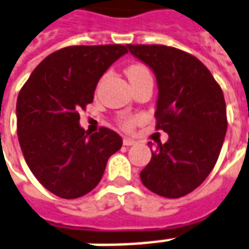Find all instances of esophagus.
I'll return each mask as SVG.
<instances>
[{
	"mask_svg": "<svg viewBox=\"0 0 249 249\" xmlns=\"http://www.w3.org/2000/svg\"><path fill=\"white\" fill-rule=\"evenodd\" d=\"M123 142H124V145L129 147V145H133V144H135L136 142H135V140H132V139H129V137H124Z\"/></svg>",
	"mask_w": 249,
	"mask_h": 249,
	"instance_id": "34e87169",
	"label": "esophagus"
}]
</instances>
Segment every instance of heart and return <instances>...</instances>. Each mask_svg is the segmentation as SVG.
Segmentation results:
<instances>
[{"instance_id": "heart-1", "label": "heart", "mask_w": 249, "mask_h": 249, "mask_svg": "<svg viewBox=\"0 0 249 249\" xmlns=\"http://www.w3.org/2000/svg\"><path fill=\"white\" fill-rule=\"evenodd\" d=\"M145 74H149L148 69L144 66V64L136 63V64H130L126 67V75L129 78V81H135L137 78H140V76L145 75ZM137 120L136 119H124L121 120V123L120 125L124 128V129H132L135 125H136Z\"/></svg>"}]
</instances>
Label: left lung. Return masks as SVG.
Instances as JSON below:
<instances>
[{
  "mask_svg": "<svg viewBox=\"0 0 249 249\" xmlns=\"http://www.w3.org/2000/svg\"><path fill=\"white\" fill-rule=\"evenodd\" d=\"M126 47L156 75V129L168 133L142 170V185L161 197H183L208 178L218 159L228 126L222 90L206 66L182 50L161 44Z\"/></svg>",
  "mask_w": 249,
  "mask_h": 249,
  "instance_id": "1",
  "label": "left lung"
}]
</instances>
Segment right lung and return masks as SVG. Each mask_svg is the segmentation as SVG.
Listing matches in <instances>:
<instances>
[{
  "mask_svg": "<svg viewBox=\"0 0 249 249\" xmlns=\"http://www.w3.org/2000/svg\"><path fill=\"white\" fill-rule=\"evenodd\" d=\"M126 46H70L36 67L17 98V135L29 170L52 194L74 199L100 183L107 159L123 145L114 130L89 135L79 110L93 102L100 78Z\"/></svg>",
  "mask_w": 249,
  "mask_h": 249,
  "instance_id": "obj_1",
  "label": "right lung"
}]
</instances>
